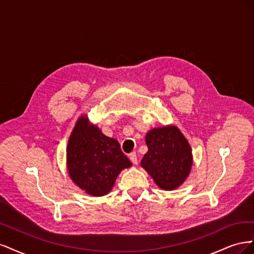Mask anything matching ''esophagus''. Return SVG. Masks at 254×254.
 <instances>
[{"label": "esophagus", "mask_w": 254, "mask_h": 254, "mask_svg": "<svg viewBox=\"0 0 254 254\" xmlns=\"http://www.w3.org/2000/svg\"><path fill=\"white\" fill-rule=\"evenodd\" d=\"M129 159H130V161H131V162L134 164V165H136L137 164V157H136V153L135 152H131L129 155Z\"/></svg>", "instance_id": "esophagus-1"}]
</instances>
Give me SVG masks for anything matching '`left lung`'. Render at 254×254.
<instances>
[{"label": "left lung", "mask_w": 254, "mask_h": 254, "mask_svg": "<svg viewBox=\"0 0 254 254\" xmlns=\"http://www.w3.org/2000/svg\"><path fill=\"white\" fill-rule=\"evenodd\" d=\"M145 142L148 151L141 166L160 189H178L187 180L193 165V153L187 137L178 127L166 125L149 130Z\"/></svg>", "instance_id": "8db88e82"}]
</instances>
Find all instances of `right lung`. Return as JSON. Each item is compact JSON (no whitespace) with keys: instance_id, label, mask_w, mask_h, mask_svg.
Masks as SVG:
<instances>
[{"instance_id":"1","label":"right lung","mask_w":254,"mask_h":254,"mask_svg":"<svg viewBox=\"0 0 254 254\" xmlns=\"http://www.w3.org/2000/svg\"><path fill=\"white\" fill-rule=\"evenodd\" d=\"M131 165L117 140L105 135L87 114L80 115L66 146V170L76 186L91 196H105Z\"/></svg>"}]
</instances>
